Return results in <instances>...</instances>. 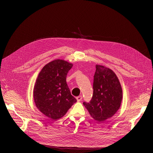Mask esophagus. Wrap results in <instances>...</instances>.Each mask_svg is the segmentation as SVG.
Listing matches in <instances>:
<instances>
[{"label": "esophagus", "instance_id": "obj_1", "mask_svg": "<svg viewBox=\"0 0 153 153\" xmlns=\"http://www.w3.org/2000/svg\"><path fill=\"white\" fill-rule=\"evenodd\" d=\"M76 99H77V102L81 101V100H82V95H79V96H78V97H76Z\"/></svg>", "mask_w": 153, "mask_h": 153}]
</instances>
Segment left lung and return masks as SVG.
<instances>
[{
	"label": "left lung",
	"mask_w": 153,
	"mask_h": 153,
	"mask_svg": "<svg viewBox=\"0 0 153 153\" xmlns=\"http://www.w3.org/2000/svg\"><path fill=\"white\" fill-rule=\"evenodd\" d=\"M95 68L92 99L83 104L94 119L103 122L119 109L123 97L122 89L113 71L100 65H96Z\"/></svg>",
	"instance_id": "8db88e82"
}]
</instances>
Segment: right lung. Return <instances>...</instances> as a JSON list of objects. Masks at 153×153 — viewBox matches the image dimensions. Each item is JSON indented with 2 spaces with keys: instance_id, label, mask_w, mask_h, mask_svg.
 <instances>
[{
  "instance_id": "right-lung-1",
  "label": "right lung",
  "mask_w": 153,
  "mask_h": 153,
  "mask_svg": "<svg viewBox=\"0 0 153 153\" xmlns=\"http://www.w3.org/2000/svg\"><path fill=\"white\" fill-rule=\"evenodd\" d=\"M72 67L70 62L56 59L45 65L37 77L33 90L36 106L53 120L62 117L77 102L66 83L67 74Z\"/></svg>"
}]
</instances>
